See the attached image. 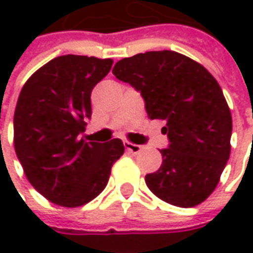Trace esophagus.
Listing matches in <instances>:
<instances>
[{
	"label": "esophagus",
	"mask_w": 253,
	"mask_h": 253,
	"mask_svg": "<svg viewBox=\"0 0 253 253\" xmlns=\"http://www.w3.org/2000/svg\"><path fill=\"white\" fill-rule=\"evenodd\" d=\"M125 148L131 154H139L143 149L142 145H136V143H131V142H125Z\"/></svg>",
	"instance_id": "esophagus-1"
}]
</instances>
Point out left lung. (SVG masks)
I'll return each mask as SVG.
<instances>
[{
    "label": "left lung",
    "instance_id": "1",
    "mask_svg": "<svg viewBox=\"0 0 253 253\" xmlns=\"http://www.w3.org/2000/svg\"><path fill=\"white\" fill-rule=\"evenodd\" d=\"M114 76L145 99L151 120H164L170 146L146 174L149 190L167 204L190 208L217 187L230 157L231 113L214 76L174 51H149L120 60Z\"/></svg>",
    "mask_w": 253,
    "mask_h": 253
}]
</instances>
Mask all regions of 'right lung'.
Here are the masks:
<instances>
[{"mask_svg": "<svg viewBox=\"0 0 253 253\" xmlns=\"http://www.w3.org/2000/svg\"><path fill=\"white\" fill-rule=\"evenodd\" d=\"M111 58L61 55L27 79L14 111V149L30 184L49 202L82 207L107 186L125 154L120 139L86 142L90 93L111 70Z\"/></svg>", "mask_w": 253, "mask_h": 253, "instance_id": "add662e5", "label": "right lung"}]
</instances>
